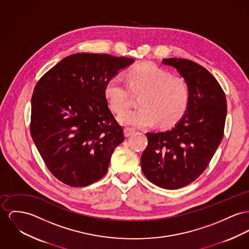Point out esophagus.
<instances>
[{"mask_svg": "<svg viewBox=\"0 0 249 249\" xmlns=\"http://www.w3.org/2000/svg\"><path fill=\"white\" fill-rule=\"evenodd\" d=\"M134 132H135V129L132 128V127H125L124 128V135H125V137L131 136Z\"/></svg>", "mask_w": 249, "mask_h": 249, "instance_id": "1", "label": "esophagus"}]
</instances>
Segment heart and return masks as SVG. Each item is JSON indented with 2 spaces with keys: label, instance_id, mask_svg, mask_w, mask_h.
Listing matches in <instances>:
<instances>
[{
  "label": "heart",
  "instance_id": "b5f03b06",
  "mask_svg": "<svg viewBox=\"0 0 249 249\" xmlns=\"http://www.w3.org/2000/svg\"><path fill=\"white\" fill-rule=\"evenodd\" d=\"M126 82L121 76L112 77L105 88V96L114 112L129 106L132 92L142 93L136 110L122 112L118 119L127 125L149 127L159 121L163 126L176 123L187 109L190 93L181 77L172 76L165 70L145 63L132 68L126 73Z\"/></svg>",
  "mask_w": 249,
  "mask_h": 249
}]
</instances>
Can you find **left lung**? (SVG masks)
I'll use <instances>...</instances> for the list:
<instances>
[{"label": "left lung", "mask_w": 249, "mask_h": 249, "mask_svg": "<svg viewBox=\"0 0 249 249\" xmlns=\"http://www.w3.org/2000/svg\"><path fill=\"white\" fill-rule=\"evenodd\" d=\"M189 88L186 111L174 127L147 132L148 145L141 158L150 182L177 190L195 181L208 167L224 136L227 99L214 76L204 67L184 58H165Z\"/></svg>", "instance_id": "obj_1"}]
</instances>
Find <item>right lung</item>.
<instances>
[{
    "label": "right lung",
    "mask_w": 249,
    "mask_h": 249,
    "mask_svg": "<svg viewBox=\"0 0 249 249\" xmlns=\"http://www.w3.org/2000/svg\"><path fill=\"white\" fill-rule=\"evenodd\" d=\"M134 61L107 53H74L36 85L31 136L47 168L61 182L85 187L107 172L124 136L107 106L105 88Z\"/></svg>",
    "instance_id": "1"
}]
</instances>
